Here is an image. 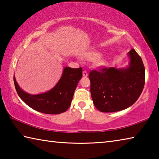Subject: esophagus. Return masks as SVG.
Returning <instances> with one entry per match:
<instances>
[{
    "label": "esophagus",
    "instance_id": "obj_1",
    "mask_svg": "<svg viewBox=\"0 0 159 159\" xmlns=\"http://www.w3.org/2000/svg\"><path fill=\"white\" fill-rule=\"evenodd\" d=\"M88 74L87 71H85V70H84V71H83V76L86 77V76H88Z\"/></svg>",
    "mask_w": 159,
    "mask_h": 159
}]
</instances>
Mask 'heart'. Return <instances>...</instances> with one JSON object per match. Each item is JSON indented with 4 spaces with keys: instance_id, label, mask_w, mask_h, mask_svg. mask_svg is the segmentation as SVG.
<instances>
[{
    "instance_id": "obj_1",
    "label": "heart",
    "mask_w": 159,
    "mask_h": 159,
    "mask_svg": "<svg viewBox=\"0 0 159 159\" xmlns=\"http://www.w3.org/2000/svg\"><path fill=\"white\" fill-rule=\"evenodd\" d=\"M85 57L88 60H90V61H96L97 60L96 62L98 65H104V64H105V61H104L103 58H101V57L98 58L99 57V54L98 52H90L86 54Z\"/></svg>"
}]
</instances>
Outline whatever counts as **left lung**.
I'll use <instances>...</instances> for the list:
<instances>
[{
    "label": "left lung",
    "mask_w": 159,
    "mask_h": 159,
    "mask_svg": "<svg viewBox=\"0 0 159 159\" xmlns=\"http://www.w3.org/2000/svg\"><path fill=\"white\" fill-rule=\"evenodd\" d=\"M130 66L125 69L99 67L89 74L93 103L101 112L121 111L133 105L143 90L145 69L136 51L128 52Z\"/></svg>",
    "instance_id": "obj_1"
}]
</instances>
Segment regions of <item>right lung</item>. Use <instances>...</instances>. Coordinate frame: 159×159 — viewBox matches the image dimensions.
<instances>
[{"instance_id": "right-lung-1", "label": "right lung", "mask_w": 159, "mask_h": 159, "mask_svg": "<svg viewBox=\"0 0 159 159\" xmlns=\"http://www.w3.org/2000/svg\"><path fill=\"white\" fill-rule=\"evenodd\" d=\"M81 67H65L62 76L55 87L48 92L32 95L21 89L15 78L16 91L23 102L37 111L48 114H59L66 111L71 105L74 91L83 76Z\"/></svg>"}]
</instances>
